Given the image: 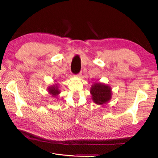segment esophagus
Segmentation results:
<instances>
[{"mask_svg": "<svg viewBox=\"0 0 158 158\" xmlns=\"http://www.w3.org/2000/svg\"><path fill=\"white\" fill-rule=\"evenodd\" d=\"M81 76H82V72H80L79 73H78L77 75H76V76L77 77H81Z\"/></svg>", "mask_w": 158, "mask_h": 158, "instance_id": "esophagus-1", "label": "esophagus"}]
</instances>
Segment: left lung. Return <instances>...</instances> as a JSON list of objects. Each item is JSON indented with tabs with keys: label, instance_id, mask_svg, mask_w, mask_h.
<instances>
[{
	"label": "left lung",
	"instance_id": "obj_1",
	"mask_svg": "<svg viewBox=\"0 0 158 158\" xmlns=\"http://www.w3.org/2000/svg\"><path fill=\"white\" fill-rule=\"evenodd\" d=\"M93 101L98 105L108 102L112 97V90L110 86L102 82H94L90 88Z\"/></svg>",
	"mask_w": 158,
	"mask_h": 158
}]
</instances>
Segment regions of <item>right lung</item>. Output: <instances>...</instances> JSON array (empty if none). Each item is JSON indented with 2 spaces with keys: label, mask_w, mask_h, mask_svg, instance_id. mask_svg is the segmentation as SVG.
Instances as JSON below:
<instances>
[{
  "label": "right lung",
  "mask_w": 158,
  "mask_h": 158,
  "mask_svg": "<svg viewBox=\"0 0 158 158\" xmlns=\"http://www.w3.org/2000/svg\"><path fill=\"white\" fill-rule=\"evenodd\" d=\"M47 91L48 92V94L51 95L54 98H56L61 93L60 90L59 89V87H58L57 83V84L55 83L52 85L48 86Z\"/></svg>",
  "instance_id": "right-lung-1"
}]
</instances>
